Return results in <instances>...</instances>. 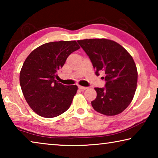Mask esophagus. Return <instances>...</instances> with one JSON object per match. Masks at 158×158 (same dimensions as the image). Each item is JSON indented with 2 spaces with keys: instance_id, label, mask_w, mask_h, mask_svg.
I'll return each mask as SVG.
<instances>
[{
  "instance_id": "34e87169",
  "label": "esophagus",
  "mask_w": 158,
  "mask_h": 158,
  "mask_svg": "<svg viewBox=\"0 0 158 158\" xmlns=\"http://www.w3.org/2000/svg\"><path fill=\"white\" fill-rule=\"evenodd\" d=\"M78 88L79 89H81V90H85V89H87L88 88L87 87H84V86H81V85H79L78 86Z\"/></svg>"
}]
</instances>
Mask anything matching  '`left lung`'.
<instances>
[{
  "mask_svg": "<svg viewBox=\"0 0 158 158\" xmlns=\"http://www.w3.org/2000/svg\"><path fill=\"white\" fill-rule=\"evenodd\" d=\"M89 56L95 74L105 72V88H95L97 98L91 102L96 111L106 116L121 114L132 102L137 89V69L135 61L121 45L107 39L78 40Z\"/></svg>",
  "mask_w": 158,
  "mask_h": 158,
  "instance_id": "left-lung-1",
  "label": "left lung"
}]
</instances>
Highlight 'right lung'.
I'll return each instance as SVG.
<instances>
[{
    "label": "right lung",
    "mask_w": 158,
    "mask_h": 158,
    "mask_svg": "<svg viewBox=\"0 0 158 158\" xmlns=\"http://www.w3.org/2000/svg\"><path fill=\"white\" fill-rule=\"evenodd\" d=\"M79 48L74 40L48 42L26 58L20 72V85L28 105L39 116H58L70 106L78 87L65 85L56 78L67 58Z\"/></svg>",
    "instance_id": "right-lung-1"
}]
</instances>
